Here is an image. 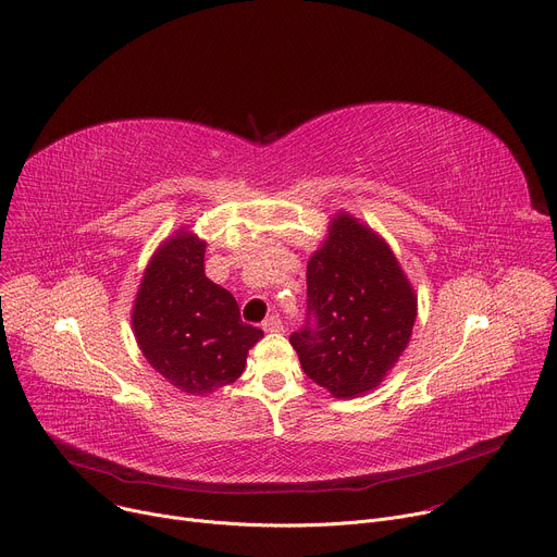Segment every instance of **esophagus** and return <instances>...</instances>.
Here are the masks:
<instances>
[{
	"mask_svg": "<svg viewBox=\"0 0 557 557\" xmlns=\"http://www.w3.org/2000/svg\"><path fill=\"white\" fill-rule=\"evenodd\" d=\"M281 330H283V323H281L278 317H268V319L263 321V332L276 334V332H281Z\"/></svg>",
	"mask_w": 557,
	"mask_h": 557,
	"instance_id": "1",
	"label": "esophagus"
}]
</instances>
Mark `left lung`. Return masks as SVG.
I'll use <instances>...</instances> for the list:
<instances>
[{
	"instance_id": "obj_1",
	"label": "left lung",
	"mask_w": 557,
	"mask_h": 557,
	"mask_svg": "<svg viewBox=\"0 0 557 557\" xmlns=\"http://www.w3.org/2000/svg\"><path fill=\"white\" fill-rule=\"evenodd\" d=\"M416 314L418 296L387 240L336 212L307 261L310 319L289 336L302 372L334 398L376 389L407 349Z\"/></svg>"
}]
</instances>
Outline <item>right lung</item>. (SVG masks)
<instances>
[{
  "instance_id": "add662e5",
  "label": "right lung",
  "mask_w": 557,
  "mask_h": 557,
  "mask_svg": "<svg viewBox=\"0 0 557 557\" xmlns=\"http://www.w3.org/2000/svg\"><path fill=\"white\" fill-rule=\"evenodd\" d=\"M203 259L206 240L178 227L148 261L131 317L150 367L190 396L234 383L263 338L240 321L234 296L206 276Z\"/></svg>"
}]
</instances>
